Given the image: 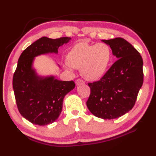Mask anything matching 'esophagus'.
<instances>
[{"label":"esophagus","mask_w":156,"mask_h":156,"mask_svg":"<svg viewBox=\"0 0 156 156\" xmlns=\"http://www.w3.org/2000/svg\"><path fill=\"white\" fill-rule=\"evenodd\" d=\"M84 82L81 80V79H77V80H76V85H79V84H84Z\"/></svg>","instance_id":"esophagus-1"}]
</instances>
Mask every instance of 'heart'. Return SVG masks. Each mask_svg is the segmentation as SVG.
<instances>
[{"label":"heart","instance_id":"1","mask_svg":"<svg viewBox=\"0 0 156 156\" xmlns=\"http://www.w3.org/2000/svg\"><path fill=\"white\" fill-rule=\"evenodd\" d=\"M111 58L112 51L108 44L80 43L70 50L65 65L69 68H81L82 76L84 78L96 80L106 72Z\"/></svg>","mask_w":156,"mask_h":156}]
</instances>
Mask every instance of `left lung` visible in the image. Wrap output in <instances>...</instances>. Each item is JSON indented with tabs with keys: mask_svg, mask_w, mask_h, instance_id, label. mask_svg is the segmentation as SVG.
I'll return each mask as SVG.
<instances>
[{
	"mask_svg": "<svg viewBox=\"0 0 156 156\" xmlns=\"http://www.w3.org/2000/svg\"><path fill=\"white\" fill-rule=\"evenodd\" d=\"M117 60L100 80L88 83L91 94L87 106L104 120L125 115L133 107L143 84V60L140 53L122 38L102 40Z\"/></svg>",
	"mask_w": 156,
	"mask_h": 156,
	"instance_id": "left-lung-1",
	"label": "left lung"
}]
</instances>
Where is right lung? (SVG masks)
I'll return each mask as SVG.
<instances>
[{"label": "right lung", "mask_w": 156, "mask_h": 156, "mask_svg": "<svg viewBox=\"0 0 156 156\" xmlns=\"http://www.w3.org/2000/svg\"><path fill=\"white\" fill-rule=\"evenodd\" d=\"M70 40L69 37H42L27 47L18 60L12 83L16 102L21 115L34 125L44 126L56 121L62 112L65 95L75 87L73 80L38 76L32 67L34 58L58 54L59 47Z\"/></svg>", "instance_id": "1"}]
</instances>
